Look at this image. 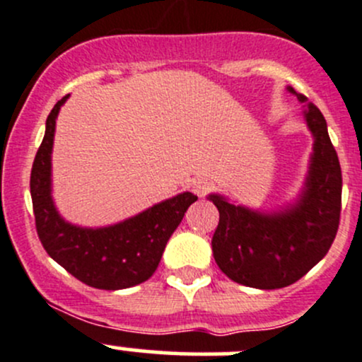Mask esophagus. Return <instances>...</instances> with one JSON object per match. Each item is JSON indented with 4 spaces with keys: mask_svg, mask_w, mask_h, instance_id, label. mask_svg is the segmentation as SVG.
Wrapping results in <instances>:
<instances>
[{
    "mask_svg": "<svg viewBox=\"0 0 362 362\" xmlns=\"http://www.w3.org/2000/svg\"><path fill=\"white\" fill-rule=\"evenodd\" d=\"M191 189L196 196L203 198V196H206V192L210 191V182H206L204 178H196V180H192Z\"/></svg>",
    "mask_w": 362,
    "mask_h": 362,
    "instance_id": "34e87169",
    "label": "esophagus"
}]
</instances>
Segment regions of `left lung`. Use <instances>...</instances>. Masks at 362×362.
Masks as SVG:
<instances>
[{
    "label": "left lung",
    "instance_id": "8db88e82",
    "mask_svg": "<svg viewBox=\"0 0 362 362\" xmlns=\"http://www.w3.org/2000/svg\"><path fill=\"white\" fill-rule=\"evenodd\" d=\"M305 103L306 126L313 136L308 173L293 203L272 211L235 204L210 194L218 210L211 250L221 272L254 289H282L305 276L329 250L341 210V168L324 115L291 86Z\"/></svg>",
    "mask_w": 362,
    "mask_h": 362
}]
</instances>
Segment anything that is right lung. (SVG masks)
Segmentation results:
<instances>
[{
  "label": "right lung",
  "mask_w": 362,
  "mask_h": 362,
  "mask_svg": "<svg viewBox=\"0 0 362 362\" xmlns=\"http://www.w3.org/2000/svg\"><path fill=\"white\" fill-rule=\"evenodd\" d=\"M68 98L69 94L57 101L47 117L45 136L31 170L29 185L40 242L54 261L94 289L134 287L154 275L168 240L198 196L180 192L103 228H82L64 221L52 198V147L56 119Z\"/></svg>",
  "instance_id": "1"
}]
</instances>
